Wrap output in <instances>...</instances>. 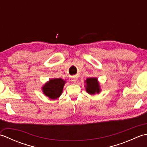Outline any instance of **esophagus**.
I'll return each instance as SVG.
<instances>
[{"label": "esophagus", "instance_id": "34e87169", "mask_svg": "<svg viewBox=\"0 0 147 147\" xmlns=\"http://www.w3.org/2000/svg\"><path fill=\"white\" fill-rule=\"evenodd\" d=\"M77 80H78V78L76 77H73V78H71V82H73L74 83H76L77 82Z\"/></svg>", "mask_w": 147, "mask_h": 147}]
</instances>
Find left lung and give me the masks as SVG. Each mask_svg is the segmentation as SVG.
Returning <instances> with one entry per match:
<instances>
[{"label":"left lung","mask_w":147,"mask_h":147,"mask_svg":"<svg viewBox=\"0 0 147 147\" xmlns=\"http://www.w3.org/2000/svg\"><path fill=\"white\" fill-rule=\"evenodd\" d=\"M85 83H86L85 85L86 91L88 94L93 95L96 93L98 94L101 92L100 85L97 78H88L85 81Z\"/></svg>","instance_id":"8db88e82"}]
</instances>
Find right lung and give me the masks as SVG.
<instances>
[{"label": "right lung", "mask_w": 147, "mask_h": 147, "mask_svg": "<svg viewBox=\"0 0 147 147\" xmlns=\"http://www.w3.org/2000/svg\"><path fill=\"white\" fill-rule=\"evenodd\" d=\"M65 83V81L62 78L50 79L42 87V92L51 99H57L62 93Z\"/></svg>", "instance_id": "add662e5"}]
</instances>
